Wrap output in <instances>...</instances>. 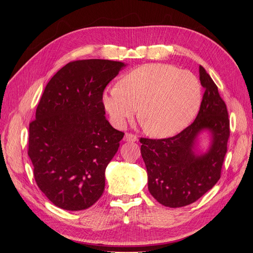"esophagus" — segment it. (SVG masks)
<instances>
[{"label":"esophagus","mask_w":253,"mask_h":253,"mask_svg":"<svg viewBox=\"0 0 253 253\" xmlns=\"http://www.w3.org/2000/svg\"><path fill=\"white\" fill-rule=\"evenodd\" d=\"M124 140L127 141V142H135L137 140V136L131 133H126L125 137H124Z\"/></svg>","instance_id":"1"}]
</instances>
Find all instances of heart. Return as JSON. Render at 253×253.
<instances>
[{
  "mask_svg": "<svg viewBox=\"0 0 253 253\" xmlns=\"http://www.w3.org/2000/svg\"><path fill=\"white\" fill-rule=\"evenodd\" d=\"M203 98L202 84L189 71L171 64H145L126 74L120 85L103 94L105 110L116 125H124L139 110L149 135L170 137L193 121Z\"/></svg>",
  "mask_w": 253,
  "mask_h": 253,
  "instance_id": "b5f03b06",
  "label": "heart"
}]
</instances>
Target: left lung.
Returning <instances> with one entry per match:
<instances>
[{"instance_id":"8db88e82","label":"left lung","mask_w":253,"mask_h":253,"mask_svg":"<svg viewBox=\"0 0 253 253\" xmlns=\"http://www.w3.org/2000/svg\"><path fill=\"white\" fill-rule=\"evenodd\" d=\"M200 80L205 93L192 124L170 138H140L150 193L159 204L170 208L192 204L212 189L220 178L227 153L230 136L227 106L216 84L202 65ZM204 129L211 133V145L204 155L195 157V139Z\"/></svg>"}]
</instances>
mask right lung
<instances>
[{
	"mask_svg": "<svg viewBox=\"0 0 253 253\" xmlns=\"http://www.w3.org/2000/svg\"><path fill=\"white\" fill-rule=\"evenodd\" d=\"M126 66L88 59L67 63L45 86L29 124L28 156L38 187L61 209L89 208L125 133L105 118L103 90Z\"/></svg>",
	"mask_w": 253,
	"mask_h": 253,
	"instance_id": "add662e5",
	"label": "right lung"
}]
</instances>
